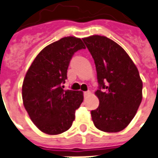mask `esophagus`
Instances as JSON below:
<instances>
[{"label":"esophagus","instance_id":"1","mask_svg":"<svg viewBox=\"0 0 158 158\" xmlns=\"http://www.w3.org/2000/svg\"><path fill=\"white\" fill-rule=\"evenodd\" d=\"M91 94V92L90 91H87V92H84V97H88L89 95Z\"/></svg>","mask_w":158,"mask_h":158}]
</instances>
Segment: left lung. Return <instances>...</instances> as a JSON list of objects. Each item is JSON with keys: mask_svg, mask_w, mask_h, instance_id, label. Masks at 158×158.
Returning a JSON list of instances; mask_svg holds the SVG:
<instances>
[{"mask_svg": "<svg viewBox=\"0 0 158 158\" xmlns=\"http://www.w3.org/2000/svg\"><path fill=\"white\" fill-rule=\"evenodd\" d=\"M94 59L99 88L95 95L99 106L91 111L95 127L106 132L126 128L142 102V81L128 54L104 35L84 37Z\"/></svg>", "mask_w": 158, "mask_h": 158, "instance_id": "1", "label": "left lung"}]
</instances>
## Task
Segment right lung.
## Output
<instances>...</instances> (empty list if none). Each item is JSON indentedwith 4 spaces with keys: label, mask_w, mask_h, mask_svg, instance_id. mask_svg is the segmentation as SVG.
<instances>
[{
    "label": "right lung",
    "mask_w": 158,
    "mask_h": 158,
    "mask_svg": "<svg viewBox=\"0 0 158 158\" xmlns=\"http://www.w3.org/2000/svg\"><path fill=\"white\" fill-rule=\"evenodd\" d=\"M85 48L81 38L63 37L41 50L27 70L22 84L23 105L44 133L57 135L72 127L83 92L64 90L61 85L73 54Z\"/></svg>",
    "instance_id": "obj_1"
}]
</instances>
